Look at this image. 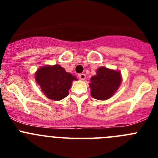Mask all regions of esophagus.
<instances>
[{
    "label": "esophagus",
    "mask_w": 158,
    "mask_h": 158,
    "mask_svg": "<svg viewBox=\"0 0 158 158\" xmlns=\"http://www.w3.org/2000/svg\"><path fill=\"white\" fill-rule=\"evenodd\" d=\"M78 77H79L81 80H85L86 78V75L85 73H80V74L78 75Z\"/></svg>",
    "instance_id": "34e87169"
}]
</instances>
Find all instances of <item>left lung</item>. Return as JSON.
I'll return each mask as SVG.
<instances>
[{
    "mask_svg": "<svg viewBox=\"0 0 158 158\" xmlns=\"http://www.w3.org/2000/svg\"><path fill=\"white\" fill-rule=\"evenodd\" d=\"M90 80L91 96L96 100H105L116 93L122 82V75L120 71L101 66Z\"/></svg>",
    "mask_w": 158,
    "mask_h": 158,
    "instance_id": "left-lung-1",
    "label": "left lung"
}]
</instances>
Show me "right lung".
I'll list each match as a JSON object with an SVG mask.
<instances>
[{"label": "right lung", "instance_id": "obj_1", "mask_svg": "<svg viewBox=\"0 0 158 158\" xmlns=\"http://www.w3.org/2000/svg\"><path fill=\"white\" fill-rule=\"evenodd\" d=\"M35 79L44 95L50 100L58 101L69 95L72 82L77 81L59 65H45L37 69Z\"/></svg>", "mask_w": 158, "mask_h": 158}]
</instances>
